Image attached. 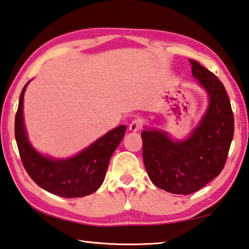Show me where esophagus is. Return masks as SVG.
<instances>
[{
    "label": "esophagus",
    "instance_id": "obj_1",
    "mask_svg": "<svg viewBox=\"0 0 249 249\" xmlns=\"http://www.w3.org/2000/svg\"><path fill=\"white\" fill-rule=\"evenodd\" d=\"M142 122L139 120H134L132 123L129 124V130H132V132H138L139 129H142Z\"/></svg>",
    "mask_w": 249,
    "mask_h": 249
}]
</instances>
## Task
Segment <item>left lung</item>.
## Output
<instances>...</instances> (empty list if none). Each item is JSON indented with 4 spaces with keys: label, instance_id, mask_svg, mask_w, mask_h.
<instances>
[{
    "label": "left lung",
    "instance_id": "8db88e82",
    "mask_svg": "<svg viewBox=\"0 0 249 249\" xmlns=\"http://www.w3.org/2000/svg\"><path fill=\"white\" fill-rule=\"evenodd\" d=\"M192 74L209 97L208 107L186 139L163 130H142V158L157 187L178 195L199 191L222 171L234 134L231 102L223 84L199 63L189 60Z\"/></svg>",
    "mask_w": 249,
    "mask_h": 249
}]
</instances>
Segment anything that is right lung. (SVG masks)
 Returning <instances> with one entry per match:
<instances>
[{"label":"right lung","mask_w":249,"mask_h":249,"mask_svg":"<svg viewBox=\"0 0 249 249\" xmlns=\"http://www.w3.org/2000/svg\"><path fill=\"white\" fill-rule=\"evenodd\" d=\"M28 84L21 90L15 116V138L27 173L36 184L54 195L75 198L94 193L105 180L110 159L124 137L126 126H117L74 157L55 159L43 156L30 143L24 123V94Z\"/></svg>","instance_id":"1"}]
</instances>
